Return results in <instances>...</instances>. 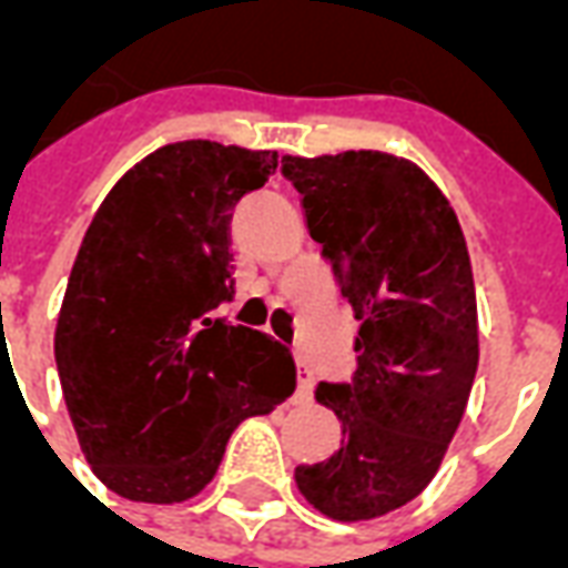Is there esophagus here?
<instances>
[{
    "label": "esophagus",
    "instance_id": "obj_1",
    "mask_svg": "<svg viewBox=\"0 0 568 568\" xmlns=\"http://www.w3.org/2000/svg\"><path fill=\"white\" fill-rule=\"evenodd\" d=\"M310 395H313V374H310V368L297 358V393L295 398L297 402H310Z\"/></svg>",
    "mask_w": 568,
    "mask_h": 568
}]
</instances>
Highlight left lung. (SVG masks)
<instances>
[{"mask_svg": "<svg viewBox=\"0 0 568 568\" xmlns=\"http://www.w3.org/2000/svg\"><path fill=\"white\" fill-rule=\"evenodd\" d=\"M283 175L358 320L353 381L316 386L341 419V447L297 465L295 484L332 520H374L428 487L465 414L477 371L471 261L450 200L407 158L285 154Z\"/></svg>", "mask_w": 568, "mask_h": 568, "instance_id": "obj_1", "label": "left lung"}]
</instances>
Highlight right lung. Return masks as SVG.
I'll use <instances>...</instances> for the list:
<instances>
[{
    "label": "right lung",
    "mask_w": 568,
    "mask_h": 568,
    "mask_svg": "<svg viewBox=\"0 0 568 568\" xmlns=\"http://www.w3.org/2000/svg\"><path fill=\"white\" fill-rule=\"evenodd\" d=\"M276 151L163 145L105 194L69 273L54 358L81 453L130 501L197 496L246 417L295 393L273 337L212 320L234 295L231 210Z\"/></svg>",
    "instance_id": "add662e5"
}]
</instances>
